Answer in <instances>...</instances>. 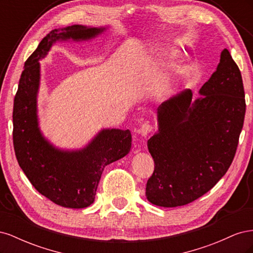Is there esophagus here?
Segmentation results:
<instances>
[{"instance_id": "esophagus-1", "label": "esophagus", "mask_w": 253, "mask_h": 253, "mask_svg": "<svg viewBox=\"0 0 253 253\" xmlns=\"http://www.w3.org/2000/svg\"><path fill=\"white\" fill-rule=\"evenodd\" d=\"M152 126L149 124V122H143V124L140 126L139 129H138V133L141 135V136H147L149 133L152 132Z\"/></svg>"}]
</instances>
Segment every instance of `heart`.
<instances>
[{"label": "heart", "mask_w": 253, "mask_h": 253, "mask_svg": "<svg viewBox=\"0 0 253 253\" xmlns=\"http://www.w3.org/2000/svg\"><path fill=\"white\" fill-rule=\"evenodd\" d=\"M162 58L163 60L165 61H168V62L170 63H174L176 60H177L178 58V53L174 51V50H171V49H168V50H165L163 53H162ZM190 71L188 67H178L177 70H176V76H177L178 79H185L187 78V76L189 75ZM170 91V87L167 86L165 88V93H169Z\"/></svg>", "instance_id": "b5f03b06"}]
</instances>
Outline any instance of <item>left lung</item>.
<instances>
[{"label":"left lung","instance_id":"8db88e82","mask_svg":"<svg viewBox=\"0 0 253 253\" xmlns=\"http://www.w3.org/2000/svg\"><path fill=\"white\" fill-rule=\"evenodd\" d=\"M192 101L181 90L157 109L158 132L148 140L154 172L145 187L153 205L178 207L208 192L232 164L246 102L239 66L224 49L216 71Z\"/></svg>","mask_w":253,"mask_h":253}]
</instances>
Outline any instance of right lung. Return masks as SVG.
<instances>
[{
  "mask_svg": "<svg viewBox=\"0 0 253 253\" xmlns=\"http://www.w3.org/2000/svg\"><path fill=\"white\" fill-rule=\"evenodd\" d=\"M104 30L83 25L51 30L25 62L14 97L12 138L19 166L38 192L65 208H86L94 203L105 166L127 154L132 135L129 129L103 128L81 150L53 147L41 133L38 120L39 60L57 41H87Z\"/></svg>",
  "mask_w": 253,
  "mask_h": 253,
  "instance_id": "obj_1",
  "label": "right lung"
}]
</instances>
